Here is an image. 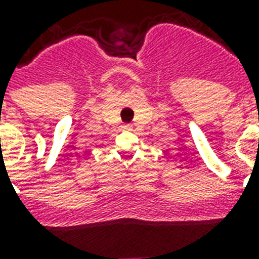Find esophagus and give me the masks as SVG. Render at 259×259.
<instances>
[{"instance_id":"1","label":"esophagus","mask_w":259,"mask_h":259,"mask_svg":"<svg viewBox=\"0 0 259 259\" xmlns=\"http://www.w3.org/2000/svg\"><path fill=\"white\" fill-rule=\"evenodd\" d=\"M132 127V125H125V129H130Z\"/></svg>"}]
</instances>
